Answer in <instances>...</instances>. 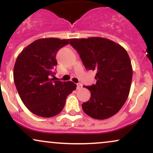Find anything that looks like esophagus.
Wrapping results in <instances>:
<instances>
[{
	"label": "esophagus",
	"mask_w": 153,
	"mask_h": 153,
	"mask_svg": "<svg viewBox=\"0 0 153 153\" xmlns=\"http://www.w3.org/2000/svg\"><path fill=\"white\" fill-rule=\"evenodd\" d=\"M82 87V84H80V83L77 84V89H80Z\"/></svg>",
	"instance_id": "1"
}]
</instances>
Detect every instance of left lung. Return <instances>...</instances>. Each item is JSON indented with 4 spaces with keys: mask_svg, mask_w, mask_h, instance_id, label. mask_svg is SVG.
I'll return each instance as SVG.
<instances>
[{
    "mask_svg": "<svg viewBox=\"0 0 153 153\" xmlns=\"http://www.w3.org/2000/svg\"><path fill=\"white\" fill-rule=\"evenodd\" d=\"M87 70L96 72V83L87 88L91 98L82 104L89 117L103 120L115 115L127 101L132 79V66L125 49L103 37L71 39Z\"/></svg>",
    "mask_w": 153,
    "mask_h": 153,
    "instance_id": "1",
    "label": "left lung"
}]
</instances>
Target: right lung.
Masks as SVG:
<instances>
[{"instance_id":"right-lung-1","label":"right lung","mask_w":153,"mask_h":153,"mask_svg":"<svg viewBox=\"0 0 153 153\" xmlns=\"http://www.w3.org/2000/svg\"><path fill=\"white\" fill-rule=\"evenodd\" d=\"M71 39H39L26 47L16 60L13 80L19 96L39 117L49 118L60 113L68 96L76 89L74 82L54 80V75L56 54Z\"/></svg>"}]
</instances>
